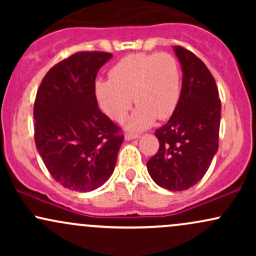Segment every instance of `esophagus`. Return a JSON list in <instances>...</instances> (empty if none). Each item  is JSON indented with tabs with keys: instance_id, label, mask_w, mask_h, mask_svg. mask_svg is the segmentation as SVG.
I'll return each instance as SVG.
<instances>
[{
	"instance_id": "esophagus-1",
	"label": "esophagus",
	"mask_w": 256,
	"mask_h": 256,
	"mask_svg": "<svg viewBox=\"0 0 256 256\" xmlns=\"http://www.w3.org/2000/svg\"><path fill=\"white\" fill-rule=\"evenodd\" d=\"M136 138H140V134H125V140H136Z\"/></svg>"
}]
</instances>
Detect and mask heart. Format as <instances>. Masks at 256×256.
I'll return each mask as SVG.
<instances>
[{
  "mask_svg": "<svg viewBox=\"0 0 256 256\" xmlns=\"http://www.w3.org/2000/svg\"><path fill=\"white\" fill-rule=\"evenodd\" d=\"M110 79H98L94 85L98 107L107 116L122 122L130 110L132 96L137 108L126 120V128L142 131L155 118L167 119L180 98V68L173 55L134 54L119 61L110 72Z\"/></svg>",
  "mask_w": 256,
  "mask_h": 256,
  "instance_id": "1",
  "label": "heart"
}]
</instances>
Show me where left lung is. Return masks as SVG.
I'll return each mask as SVG.
<instances>
[{
	"label": "left lung",
	"mask_w": 256,
	"mask_h": 256,
	"mask_svg": "<svg viewBox=\"0 0 256 256\" xmlns=\"http://www.w3.org/2000/svg\"><path fill=\"white\" fill-rule=\"evenodd\" d=\"M173 52L183 71L180 98L168 122L155 131L160 148L146 168L158 186L183 192L201 180L218 152L222 104L206 64L182 46Z\"/></svg>",
	"instance_id": "left-lung-1"
}]
</instances>
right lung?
I'll use <instances>...</instances> for the list:
<instances>
[{"label": "right lung", "mask_w": 256, "mask_h": 256, "mask_svg": "<svg viewBox=\"0 0 256 256\" xmlns=\"http://www.w3.org/2000/svg\"><path fill=\"white\" fill-rule=\"evenodd\" d=\"M113 55L76 52L43 78L34 107V142L52 177L72 192H89L113 174L124 137L98 110L94 85Z\"/></svg>", "instance_id": "obj_1"}]
</instances>
